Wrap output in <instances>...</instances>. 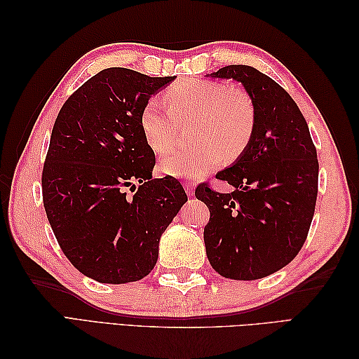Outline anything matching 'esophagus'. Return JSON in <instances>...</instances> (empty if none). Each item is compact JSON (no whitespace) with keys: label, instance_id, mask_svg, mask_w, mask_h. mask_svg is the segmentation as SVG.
I'll return each mask as SVG.
<instances>
[{"label":"esophagus","instance_id":"obj_1","mask_svg":"<svg viewBox=\"0 0 359 359\" xmlns=\"http://www.w3.org/2000/svg\"><path fill=\"white\" fill-rule=\"evenodd\" d=\"M184 187H185V193L188 194V197H193L194 194V184H191V182H184Z\"/></svg>","mask_w":359,"mask_h":359}]
</instances>
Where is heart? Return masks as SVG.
<instances>
[{"label":"heart","mask_w":359,"mask_h":359,"mask_svg":"<svg viewBox=\"0 0 359 359\" xmlns=\"http://www.w3.org/2000/svg\"><path fill=\"white\" fill-rule=\"evenodd\" d=\"M194 120L191 148L175 149L160 158V170L172 177L199 179L222 157L233 160L253 135L256 111L247 90L208 80L182 81L165 100L151 98L140 114V128L149 148L162 154L172 147L177 121Z\"/></svg>","instance_id":"1"}]
</instances>
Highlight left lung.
I'll use <instances>...</instances> for the list:
<instances>
[{
	"label": "left lung",
	"mask_w": 359,
	"mask_h": 359,
	"mask_svg": "<svg viewBox=\"0 0 359 359\" xmlns=\"http://www.w3.org/2000/svg\"><path fill=\"white\" fill-rule=\"evenodd\" d=\"M210 77L239 81L253 100L256 123L247 148L216 174L234 191L196 188L210 210L205 248L220 276L261 279L292 262L307 239L318 196L316 148L297 104L269 75L230 65Z\"/></svg>",
	"instance_id": "obj_1"
}]
</instances>
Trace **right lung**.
Instances as JSON below:
<instances>
[{"label": "right lung", "instance_id": "right-lung-1", "mask_svg": "<svg viewBox=\"0 0 359 359\" xmlns=\"http://www.w3.org/2000/svg\"><path fill=\"white\" fill-rule=\"evenodd\" d=\"M174 79L108 67L67 98L53 125L46 215L65 256L102 284L149 274L160 238L188 201L174 177L152 179L154 151L140 128L143 106Z\"/></svg>", "mask_w": 359, "mask_h": 359}]
</instances>
